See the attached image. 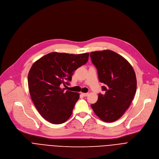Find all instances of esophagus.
<instances>
[{"label":"esophagus","mask_w":159,"mask_h":159,"mask_svg":"<svg viewBox=\"0 0 159 159\" xmlns=\"http://www.w3.org/2000/svg\"><path fill=\"white\" fill-rule=\"evenodd\" d=\"M88 93H82V95L84 96V97H86L88 96Z\"/></svg>","instance_id":"1"}]
</instances>
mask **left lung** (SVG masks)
<instances>
[{
    "label": "left lung",
    "instance_id": "left-lung-1",
    "mask_svg": "<svg viewBox=\"0 0 159 159\" xmlns=\"http://www.w3.org/2000/svg\"><path fill=\"white\" fill-rule=\"evenodd\" d=\"M105 93L91 104L95 114L107 123L120 118L131 104L137 90V78L131 64L115 52L106 50L90 53Z\"/></svg>",
    "mask_w": 159,
    "mask_h": 159
}]
</instances>
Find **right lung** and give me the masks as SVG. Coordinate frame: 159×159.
Wrapping results in <instances>:
<instances>
[{"label":"right lung","mask_w":159,"mask_h":159,"mask_svg":"<svg viewBox=\"0 0 159 159\" xmlns=\"http://www.w3.org/2000/svg\"><path fill=\"white\" fill-rule=\"evenodd\" d=\"M89 53L68 54L52 52L35 61L28 80L31 99L41 116L51 123H65L72 113L79 94L65 90L72 75L85 64Z\"/></svg>","instance_id":"obj_1"}]
</instances>
